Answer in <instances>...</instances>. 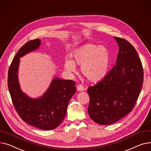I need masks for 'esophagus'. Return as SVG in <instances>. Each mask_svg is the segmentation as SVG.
<instances>
[{"mask_svg":"<svg viewBox=\"0 0 151 151\" xmlns=\"http://www.w3.org/2000/svg\"><path fill=\"white\" fill-rule=\"evenodd\" d=\"M77 89L79 91H83L86 89V88H84V86L82 85H77Z\"/></svg>","mask_w":151,"mask_h":151,"instance_id":"1","label":"esophagus"}]
</instances>
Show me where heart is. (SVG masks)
I'll return each mask as SVG.
<instances>
[{
	"label": "heart",
	"mask_w": 151,
	"mask_h": 151,
	"mask_svg": "<svg viewBox=\"0 0 151 151\" xmlns=\"http://www.w3.org/2000/svg\"><path fill=\"white\" fill-rule=\"evenodd\" d=\"M76 65L81 66L82 74L88 81L97 82L102 80L108 72L110 55L107 49L103 46L86 44L75 50L73 60H65V68L70 73L76 71Z\"/></svg>",
	"instance_id": "heart-1"
}]
</instances>
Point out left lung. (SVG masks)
<instances>
[{"instance_id":"8db88e82","label":"left lung","mask_w":151,"mask_h":151,"mask_svg":"<svg viewBox=\"0 0 151 151\" xmlns=\"http://www.w3.org/2000/svg\"><path fill=\"white\" fill-rule=\"evenodd\" d=\"M114 39L119 46L116 65L87 90L88 114L101 125L111 124L131 112L143 83V68L137 50L126 40Z\"/></svg>"}]
</instances>
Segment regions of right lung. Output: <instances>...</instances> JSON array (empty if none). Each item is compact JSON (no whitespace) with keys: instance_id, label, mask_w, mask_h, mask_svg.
<instances>
[{"instance_id":"1","label":"right lung","mask_w":151,"mask_h":151,"mask_svg":"<svg viewBox=\"0 0 151 151\" xmlns=\"http://www.w3.org/2000/svg\"><path fill=\"white\" fill-rule=\"evenodd\" d=\"M40 44L39 39L29 41L17 52L8 70V86L14 107L24 121L40 129L52 130L63 121L76 88L74 81L55 78L39 98H30L21 91L17 77L19 58L38 49Z\"/></svg>"}]
</instances>
